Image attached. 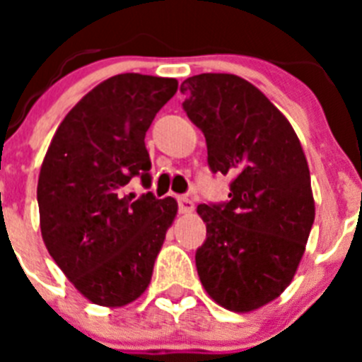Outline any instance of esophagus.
<instances>
[{
  "instance_id": "34e87169",
  "label": "esophagus",
  "mask_w": 362,
  "mask_h": 362,
  "mask_svg": "<svg viewBox=\"0 0 362 362\" xmlns=\"http://www.w3.org/2000/svg\"><path fill=\"white\" fill-rule=\"evenodd\" d=\"M177 206L179 214H190L194 210V201L188 199V197H177Z\"/></svg>"
}]
</instances>
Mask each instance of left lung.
Listing matches in <instances>:
<instances>
[{
	"label": "left lung",
	"mask_w": 362,
	"mask_h": 362,
	"mask_svg": "<svg viewBox=\"0 0 362 362\" xmlns=\"http://www.w3.org/2000/svg\"><path fill=\"white\" fill-rule=\"evenodd\" d=\"M183 110L206 139L228 199L199 204L206 239L196 250L204 290L232 312L276 299L292 281L315 217L305 152L288 119L233 74L185 79Z\"/></svg>",
	"instance_id": "obj_1"
}]
</instances>
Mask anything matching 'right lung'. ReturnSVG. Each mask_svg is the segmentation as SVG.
<instances>
[{
    "label": "right lung",
    "mask_w": 362,
    "mask_h": 362,
    "mask_svg": "<svg viewBox=\"0 0 362 362\" xmlns=\"http://www.w3.org/2000/svg\"><path fill=\"white\" fill-rule=\"evenodd\" d=\"M177 81L119 74L90 90L62 121L37 181L41 235L63 274L86 299L123 306L141 296L177 203L124 185L150 187L146 130Z\"/></svg>",
    "instance_id": "right-lung-1"
}]
</instances>
